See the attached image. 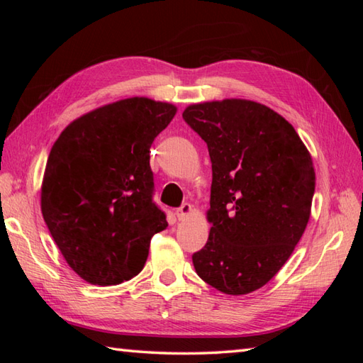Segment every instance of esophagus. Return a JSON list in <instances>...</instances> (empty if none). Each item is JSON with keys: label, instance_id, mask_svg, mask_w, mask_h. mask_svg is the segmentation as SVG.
Listing matches in <instances>:
<instances>
[{"label": "esophagus", "instance_id": "1", "mask_svg": "<svg viewBox=\"0 0 363 363\" xmlns=\"http://www.w3.org/2000/svg\"><path fill=\"white\" fill-rule=\"evenodd\" d=\"M191 213V206L189 204V203H186V204H182L179 209H177L176 212H174V215L177 217V220H186L189 215Z\"/></svg>", "mask_w": 363, "mask_h": 363}]
</instances>
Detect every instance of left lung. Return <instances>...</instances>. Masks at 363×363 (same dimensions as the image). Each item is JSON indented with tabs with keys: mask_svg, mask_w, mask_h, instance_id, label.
<instances>
[{
	"mask_svg": "<svg viewBox=\"0 0 363 363\" xmlns=\"http://www.w3.org/2000/svg\"><path fill=\"white\" fill-rule=\"evenodd\" d=\"M212 162L211 233L194 254L198 276L226 295L272 281L311 218L315 168L282 115L242 98L196 103L182 113Z\"/></svg>",
	"mask_w": 363,
	"mask_h": 363,
	"instance_id": "1",
	"label": "left lung"
}]
</instances>
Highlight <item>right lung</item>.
Returning <instances> with one entry per match:
<instances>
[{
    "label": "right lung",
    "instance_id": "obj_1",
    "mask_svg": "<svg viewBox=\"0 0 363 363\" xmlns=\"http://www.w3.org/2000/svg\"><path fill=\"white\" fill-rule=\"evenodd\" d=\"M172 103L133 96L73 120L46 162L42 215L68 267L94 285L133 279L165 213L152 203L150 148L174 118Z\"/></svg>",
    "mask_w": 363,
    "mask_h": 363
}]
</instances>
